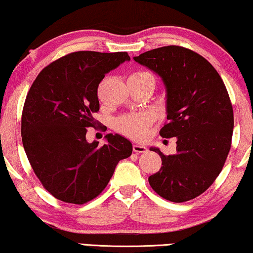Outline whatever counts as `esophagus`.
<instances>
[{"instance_id":"esophagus-1","label":"esophagus","mask_w":253,"mask_h":253,"mask_svg":"<svg viewBox=\"0 0 253 253\" xmlns=\"http://www.w3.org/2000/svg\"><path fill=\"white\" fill-rule=\"evenodd\" d=\"M146 146L142 144H134L133 145V151L136 153H145L146 152Z\"/></svg>"}]
</instances>
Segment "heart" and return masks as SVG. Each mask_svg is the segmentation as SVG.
Returning a JSON list of instances; mask_svg holds the SVG:
<instances>
[{
    "mask_svg": "<svg viewBox=\"0 0 253 253\" xmlns=\"http://www.w3.org/2000/svg\"><path fill=\"white\" fill-rule=\"evenodd\" d=\"M150 75L146 71H136L129 77H142ZM149 126V117L142 114H131L120 117L116 120V129L133 139H142L145 137Z\"/></svg>",
    "mask_w": 253,
    "mask_h": 253,
    "instance_id": "obj_1",
    "label": "heart"
}]
</instances>
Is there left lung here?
Returning <instances> with one entry per match:
<instances>
[{"label":"left lung","instance_id":"1","mask_svg":"<svg viewBox=\"0 0 253 253\" xmlns=\"http://www.w3.org/2000/svg\"><path fill=\"white\" fill-rule=\"evenodd\" d=\"M163 78L167 119L160 129L176 137V154L157 152L163 167L149 177L157 194L171 202L199 197L220 174L232 146L234 115L223 79L213 66L190 48L168 45L135 56Z\"/></svg>","mask_w":253,"mask_h":253}]
</instances>
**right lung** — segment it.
I'll use <instances>...</instances> for the list:
<instances>
[{"mask_svg": "<svg viewBox=\"0 0 253 253\" xmlns=\"http://www.w3.org/2000/svg\"><path fill=\"white\" fill-rule=\"evenodd\" d=\"M127 60V52H73L45 67L30 86L21 116L22 144L37 178L55 199L74 205L95 199L117 164L131 154V143L118 134H108L103 145L86 141V128L97 124L99 84Z\"/></svg>", "mask_w": 253, "mask_h": 253, "instance_id": "1", "label": "right lung"}]
</instances>
